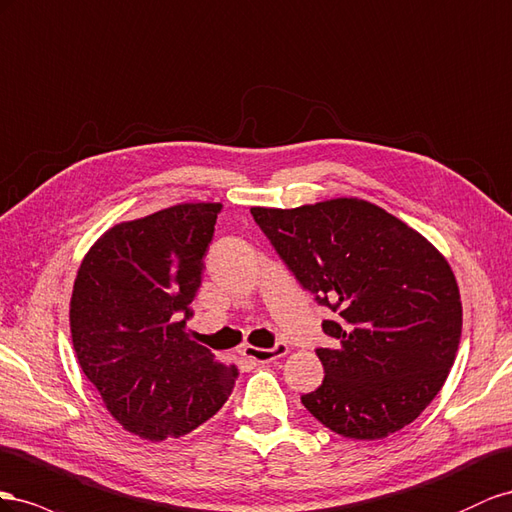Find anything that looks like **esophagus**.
Listing matches in <instances>:
<instances>
[{
	"mask_svg": "<svg viewBox=\"0 0 512 512\" xmlns=\"http://www.w3.org/2000/svg\"><path fill=\"white\" fill-rule=\"evenodd\" d=\"M287 354V345L283 341H276L272 347L264 349V347H253V345H246L244 347V356L251 358L255 362H270L276 360Z\"/></svg>",
	"mask_w": 512,
	"mask_h": 512,
	"instance_id": "1",
	"label": "esophagus"
}]
</instances>
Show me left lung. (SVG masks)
<instances>
[{"label":"left lung","instance_id":"8db88e82","mask_svg":"<svg viewBox=\"0 0 512 512\" xmlns=\"http://www.w3.org/2000/svg\"><path fill=\"white\" fill-rule=\"evenodd\" d=\"M259 229L332 319L317 347L324 382L302 403L352 440H382L435 399L461 339L448 261L418 231L362 199L251 208Z\"/></svg>","mask_w":512,"mask_h":512}]
</instances>
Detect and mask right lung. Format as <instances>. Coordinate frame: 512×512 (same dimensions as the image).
Instances as JSON below:
<instances>
[{
    "mask_svg": "<svg viewBox=\"0 0 512 512\" xmlns=\"http://www.w3.org/2000/svg\"><path fill=\"white\" fill-rule=\"evenodd\" d=\"M218 212L221 203H182L115 225L77 272L75 354L111 416L143 440L191 433L236 384V367L186 332Z\"/></svg>",
    "mask_w": 512,
    "mask_h": 512,
    "instance_id": "add662e5",
    "label": "right lung"
}]
</instances>
